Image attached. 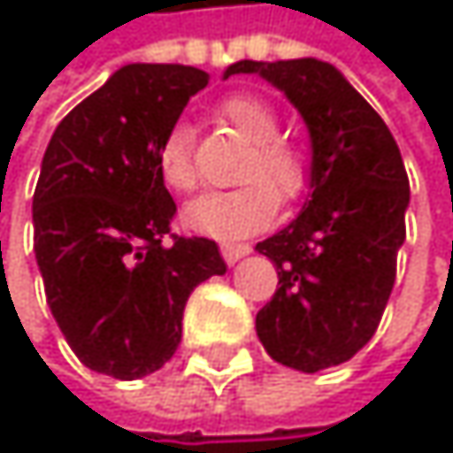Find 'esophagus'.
<instances>
[{
    "label": "esophagus",
    "instance_id": "34e87169",
    "mask_svg": "<svg viewBox=\"0 0 453 453\" xmlns=\"http://www.w3.org/2000/svg\"><path fill=\"white\" fill-rule=\"evenodd\" d=\"M219 252L222 257L228 260V264H236V260H242L244 255H250V244H234V242H225L219 244Z\"/></svg>",
    "mask_w": 453,
    "mask_h": 453
}]
</instances>
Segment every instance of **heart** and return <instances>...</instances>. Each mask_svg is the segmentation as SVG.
<instances>
[{
	"mask_svg": "<svg viewBox=\"0 0 453 453\" xmlns=\"http://www.w3.org/2000/svg\"><path fill=\"white\" fill-rule=\"evenodd\" d=\"M217 116L252 143L239 179L247 181L225 193H206L184 209L189 231L211 239L250 236L274 219L280 201H296L310 181V165L302 149L280 141L277 113L252 95H234L222 100ZM157 171L173 193H193L201 176L193 157V135L184 125L165 133L157 149Z\"/></svg>",
	"mask_w": 453,
	"mask_h": 453,
	"instance_id": "heart-1",
	"label": "heart"
}]
</instances>
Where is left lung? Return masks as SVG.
I'll return each instance as SVG.
<instances>
[{
    "instance_id": "1",
    "label": "left lung",
    "mask_w": 453,
    "mask_h": 453,
    "mask_svg": "<svg viewBox=\"0 0 453 453\" xmlns=\"http://www.w3.org/2000/svg\"><path fill=\"white\" fill-rule=\"evenodd\" d=\"M290 100L310 130V193L290 225L257 242L280 277L255 332L266 353L299 372L353 358L380 323L405 242L411 184L378 111L320 59L236 62Z\"/></svg>"
}]
</instances>
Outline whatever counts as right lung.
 Wrapping results in <instances>:
<instances>
[{"mask_svg":"<svg viewBox=\"0 0 453 453\" xmlns=\"http://www.w3.org/2000/svg\"><path fill=\"white\" fill-rule=\"evenodd\" d=\"M206 83L198 67L125 65L42 154L35 257L50 315L95 372H157L181 342L189 293L228 269L211 239L171 234L176 203L157 171L160 141Z\"/></svg>","mask_w":453,"mask_h":453,"instance_id":"add662e5","label":"right lung"}]
</instances>
